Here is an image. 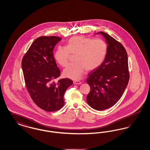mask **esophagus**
Masks as SVG:
<instances>
[{
    "mask_svg": "<svg viewBox=\"0 0 150 150\" xmlns=\"http://www.w3.org/2000/svg\"><path fill=\"white\" fill-rule=\"evenodd\" d=\"M73 83H74V84H76V85H77V84H80L81 83V81H79V80H74V81H73Z\"/></svg>",
    "mask_w": 150,
    "mask_h": 150,
    "instance_id": "34e87169",
    "label": "esophagus"
}]
</instances>
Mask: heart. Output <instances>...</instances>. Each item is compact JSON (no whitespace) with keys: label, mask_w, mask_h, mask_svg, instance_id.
<instances>
[{"label":"heart","mask_w":150,"mask_h":150,"mask_svg":"<svg viewBox=\"0 0 150 150\" xmlns=\"http://www.w3.org/2000/svg\"><path fill=\"white\" fill-rule=\"evenodd\" d=\"M106 43L100 39L93 40L83 36L71 38L67 46L59 45L54 57L61 66L67 64L70 53L76 54L75 64H69L63 71L65 77L77 80L81 78L86 70L93 71L98 68L105 61L107 54Z\"/></svg>","instance_id":"b5f03b06"}]
</instances>
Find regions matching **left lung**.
Returning a JSON list of instances; mask_svg holds the SVG:
<instances>
[{
	"mask_svg": "<svg viewBox=\"0 0 150 150\" xmlns=\"http://www.w3.org/2000/svg\"><path fill=\"white\" fill-rule=\"evenodd\" d=\"M102 35L107 44L106 57L97 69L90 72L86 82L91 87L88 104L101 111L112 107L120 99L128 84V54L121 43L104 32Z\"/></svg>",
	"mask_w": 150,
	"mask_h": 150,
	"instance_id": "1",
	"label": "left lung"
}]
</instances>
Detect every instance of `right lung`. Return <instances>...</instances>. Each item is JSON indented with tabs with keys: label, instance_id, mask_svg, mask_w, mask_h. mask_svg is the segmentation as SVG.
Returning a JSON list of instances; mask_svg holds the SVG:
<instances>
[{
	"label": "right lung",
	"instance_id": "obj_1",
	"mask_svg": "<svg viewBox=\"0 0 150 150\" xmlns=\"http://www.w3.org/2000/svg\"><path fill=\"white\" fill-rule=\"evenodd\" d=\"M59 37L54 36L38 38L23 57L22 69L27 89L34 102L48 112L56 111L64 106V96L72 84L69 79H61L53 56V49Z\"/></svg>",
	"mask_w": 150,
	"mask_h": 150
}]
</instances>
